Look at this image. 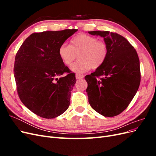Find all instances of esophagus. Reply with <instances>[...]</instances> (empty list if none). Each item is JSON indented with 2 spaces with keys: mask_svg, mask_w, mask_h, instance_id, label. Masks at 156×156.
Here are the masks:
<instances>
[{
  "mask_svg": "<svg viewBox=\"0 0 156 156\" xmlns=\"http://www.w3.org/2000/svg\"><path fill=\"white\" fill-rule=\"evenodd\" d=\"M75 77H76V79L79 80V79H81L84 78V76L83 75H80V74H76L75 75Z\"/></svg>",
  "mask_w": 156,
  "mask_h": 156,
  "instance_id": "34e87169",
  "label": "esophagus"
}]
</instances>
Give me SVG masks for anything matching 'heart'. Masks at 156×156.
Here are the masks:
<instances>
[{
	"instance_id": "obj_1",
	"label": "heart",
	"mask_w": 156,
	"mask_h": 156,
	"mask_svg": "<svg viewBox=\"0 0 156 156\" xmlns=\"http://www.w3.org/2000/svg\"><path fill=\"white\" fill-rule=\"evenodd\" d=\"M58 55L64 64H72L78 55L77 62H75L70 69L73 72L82 73L90 68H100L108 55V47L105 42L98 41L96 37L86 34H80L73 37L69 41V45H61Z\"/></svg>"
}]
</instances>
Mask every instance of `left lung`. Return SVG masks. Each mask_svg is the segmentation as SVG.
Here are the masks:
<instances>
[{
	"label": "left lung",
	"mask_w": 156,
	"mask_h": 156,
	"mask_svg": "<svg viewBox=\"0 0 156 156\" xmlns=\"http://www.w3.org/2000/svg\"><path fill=\"white\" fill-rule=\"evenodd\" d=\"M103 37L108 47L105 62L86 75L88 102L94 110L105 117L124 111L138 90L140 63L136 50L124 37L108 31H90Z\"/></svg>",
	"instance_id": "obj_1"
}]
</instances>
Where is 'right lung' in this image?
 <instances>
[{"instance_id": "right-lung-1", "label": "right lung", "mask_w": 156, "mask_h": 156, "mask_svg": "<svg viewBox=\"0 0 156 156\" xmlns=\"http://www.w3.org/2000/svg\"><path fill=\"white\" fill-rule=\"evenodd\" d=\"M77 31L33 33L17 51L13 72L18 95L23 104L37 116L53 119L69 107L76 79L61 61L58 50ZM64 73L68 74L58 77Z\"/></svg>"}]
</instances>
